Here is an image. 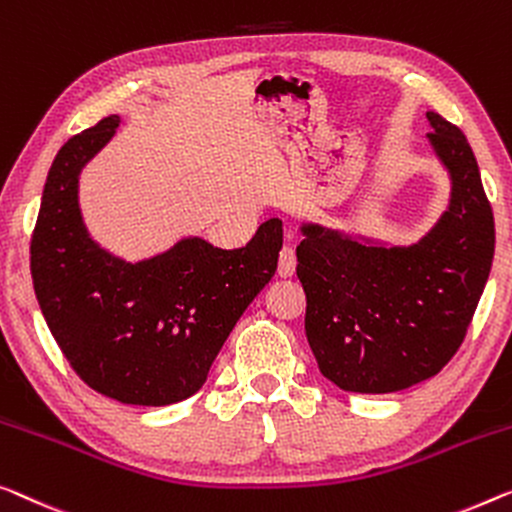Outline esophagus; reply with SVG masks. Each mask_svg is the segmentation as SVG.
<instances>
[{
	"label": "esophagus",
	"mask_w": 512,
	"mask_h": 512,
	"mask_svg": "<svg viewBox=\"0 0 512 512\" xmlns=\"http://www.w3.org/2000/svg\"><path fill=\"white\" fill-rule=\"evenodd\" d=\"M294 271H296V253L292 246H285L280 250V257H278V276L289 278L294 276Z\"/></svg>",
	"instance_id": "obj_1"
}]
</instances>
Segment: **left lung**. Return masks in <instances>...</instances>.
<instances>
[{
    "label": "left lung",
    "mask_w": 512,
    "mask_h": 512,
    "mask_svg": "<svg viewBox=\"0 0 512 512\" xmlns=\"http://www.w3.org/2000/svg\"><path fill=\"white\" fill-rule=\"evenodd\" d=\"M451 204L414 246L303 225L296 276L319 372L342 391L395 393L437 375L460 349L494 257V216L467 137L427 112Z\"/></svg>",
    "instance_id": "8db88e82"
}]
</instances>
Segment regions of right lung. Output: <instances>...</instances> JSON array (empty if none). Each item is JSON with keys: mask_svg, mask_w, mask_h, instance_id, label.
<instances>
[{"mask_svg": "<svg viewBox=\"0 0 512 512\" xmlns=\"http://www.w3.org/2000/svg\"><path fill=\"white\" fill-rule=\"evenodd\" d=\"M110 114L73 135L52 163L32 234V278L61 354L87 386L124 404L165 407L207 381L227 335L278 269L282 223L248 246L188 236L142 262L91 239L78 204L80 172L119 126Z\"/></svg>", "mask_w": 512, "mask_h": 512, "instance_id": "add662e5", "label": "right lung"}]
</instances>
